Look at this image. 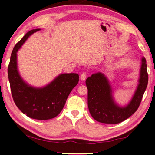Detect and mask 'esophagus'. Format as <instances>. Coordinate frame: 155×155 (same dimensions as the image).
I'll list each match as a JSON object with an SVG mask.
<instances>
[{"label": "esophagus", "instance_id": "34e87169", "mask_svg": "<svg viewBox=\"0 0 155 155\" xmlns=\"http://www.w3.org/2000/svg\"><path fill=\"white\" fill-rule=\"evenodd\" d=\"M86 76H87V74H86V73H82V74H81V80H82V81H84L85 79L86 78Z\"/></svg>", "mask_w": 155, "mask_h": 155}]
</instances>
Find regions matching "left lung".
Here are the masks:
<instances>
[{"label":"left lung","instance_id":"8db88e82","mask_svg":"<svg viewBox=\"0 0 155 155\" xmlns=\"http://www.w3.org/2000/svg\"><path fill=\"white\" fill-rule=\"evenodd\" d=\"M148 84V73L145 57L142 58L139 84L128 106H117L111 96V88L102 73L93 74L86 80L88 88V106L92 117L100 123L116 124L132 116L137 110Z\"/></svg>","mask_w":155,"mask_h":155}]
</instances>
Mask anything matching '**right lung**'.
Listing matches in <instances>:
<instances>
[{
  "label": "right lung",
  "instance_id": "obj_1",
  "mask_svg": "<svg viewBox=\"0 0 155 155\" xmlns=\"http://www.w3.org/2000/svg\"><path fill=\"white\" fill-rule=\"evenodd\" d=\"M39 30L28 31L14 46L8 67V76L14 102L21 112L35 120H46L60 114L70 92L77 85L79 77L76 73L61 74L42 88H35L25 83L17 70L16 53L28 38Z\"/></svg>",
  "mask_w": 155,
  "mask_h": 155
}]
</instances>
